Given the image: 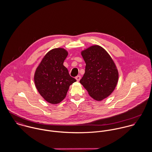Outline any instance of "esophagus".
I'll use <instances>...</instances> for the list:
<instances>
[{
  "mask_svg": "<svg viewBox=\"0 0 152 152\" xmlns=\"http://www.w3.org/2000/svg\"><path fill=\"white\" fill-rule=\"evenodd\" d=\"M75 79L77 80V81L78 82V81H80V79H81V76L80 75H77L76 77H75Z\"/></svg>",
  "mask_w": 152,
  "mask_h": 152,
  "instance_id": "esophagus-1",
  "label": "esophagus"
}]
</instances>
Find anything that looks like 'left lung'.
<instances>
[{
	"mask_svg": "<svg viewBox=\"0 0 152 152\" xmlns=\"http://www.w3.org/2000/svg\"><path fill=\"white\" fill-rule=\"evenodd\" d=\"M86 62L85 73L80 83L97 101L108 97L118 81V72L108 53L101 46L93 45L82 51Z\"/></svg>",
	"mask_w": 152,
	"mask_h": 152,
	"instance_id": "obj_1",
	"label": "left lung"
}]
</instances>
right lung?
I'll use <instances>...</instances> for the list:
<instances>
[{
  "mask_svg": "<svg viewBox=\"0 0 152 152\" xmlns=\"http://www.w3.org/2000/svg\"><path fill=\"white\" fill-rule=\"evenodd\" d=\"M68 55L64 48L48 52L36 69L34 83L37 89L48 102L56 104L66 96L69 86L77 81L71 77L63 63Z\"/></svg>",
  "mask_w": 152,
  "mask_h": 152,
  "instance_id": "1",
  "label": "right lung"
}]
</instances>
